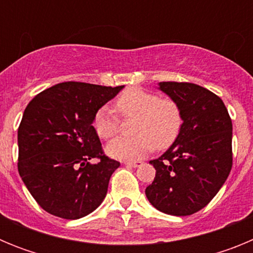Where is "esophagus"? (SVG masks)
<instances>
[{"label": "esophagus", "instance_id": "obj_1", "mask_svg": "<svg viewBox=\"0 0 253 253\" xmlns=\"http://www.w3.org/2000/svg\"><path fill=\"white\" fill-rule=\"evenodd\" d=\"M124 163L129 167H140L143 165L142 161H133V162H130V161H126V162H124Z\"/></svg>", "mask_w": 253, "mask_h": 253}]
</instances>
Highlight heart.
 <instances>
[{"label":"heart","instance_id":"1","mask_svg":"<svg viewBox=\"0 0 253 253\" xmlns=\"http://www.w3.org/2000/svg\"><path fill=\"white\" fill-rule=\"evenodd\" d=\"M115 110L123 116L135 118L131 138L119 137L106 146L110 157L135 161L154 147L167 148L175 142L182 126V114L173 100L160 99L156 93L131 87L115 101ZM93 128L102 139L114 137L118 131V118L110 107L102 106L93 118Z\"/></svg>","mask_w":253,"mask_h":253}]
</instances>
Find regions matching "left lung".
<instances>
[{"mask_svg": "<svg viewBox=\"0 0 253 253\" xmlns=\"http://www.w3.org/2000/svg\"><path fill=\"white\" fill-rule=\"evenodd\" d=\"M180 107L182 126L172 146L149 161L156 177L146 189L157 210L191 215L218 194L232 169V120L220 97L189 82H160Z\"/></svg>", "mask_w": 253, "mask_h": 253, "instance_id": "left-lung-1", "label": "left lung"}]
</instances>
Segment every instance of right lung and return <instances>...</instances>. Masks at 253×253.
<instances>
[{"instance_id":"1","label":"right lung","mask_w":253,"mask_h":253,"mask_svg":"<svg viewBox=\"0 0 253 253\" xmlns=\"http://www.w3.org/2000/svg\"><path fill=\"white\" fill-rule=\"evenodd\" d=\"M124 86L63 82L37 95L19 130L17 169L29 193L49 214L80 219L104 202L120 162L102 154L93 118ZM99 158L97 164L89 160Z\"/></svg>"}]
</instances>
